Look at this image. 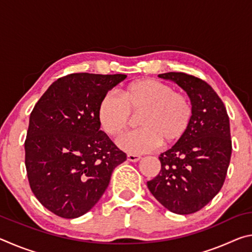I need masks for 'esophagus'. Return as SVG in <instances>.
Listing matches in <instances>:
<instances>
[{
	"instance_id": "esophagus-1",
	"label": "esophagus",
	"mask_w": 252,
	"mask_h": 252,
	"mask_svg": "<svg viewBox=\"0 0 252 252\" xmlns=\"http://www.w3.org/2000/svg\"><path fill=\"white\" fill-rule=\"evenodd\" d=\"M126 159H127V161H130V162H138L140 159H141V157L138 156V155H132V153H130V155H127Z\"/></svg>"
}]
</instances>
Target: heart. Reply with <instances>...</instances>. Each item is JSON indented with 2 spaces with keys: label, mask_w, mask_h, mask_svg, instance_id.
Segmentation results:
<instances>
[{
  "label": "heart",
  "mask_w": 252,
  "mask_h": 252,
  "mask_svg": "<svg viewBox=\"0 0 252 252\" xmlns=\"http://www.w3.org/2000/svg\"><path fill=\"white\" fill-rule=\"evenodd\" d=\"M140 112L138 126L141 129L118 140V146L132 155L150 152L161 143L171 146L180 141L189 130L193 109L190 100L174 92L169 84L142 79L123 89L121 96L112 92L104 94L97 118L106 133L117 136L129 127L131 113Z\"/></svg>",
  "instance_id": "obj_1"
}]
</instances>
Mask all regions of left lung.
<instances>
[{
    "label": "left lung",
    "mask_w": 252,
    "mask_h": 252,
    "mask_svg": "<svg viewBox=\"0 0 252 252\" xmlns=\"http://www.w3.org/2000/svg\"><path fill=\"white\" fill-rule=\"evenodd\" d=\"M158 76L187 93L193 114L185 136L160 155V172L147 185L168 210L190 215L207 206L223 186L232 150L229 117L219 95L203 80L182 72Z\"/></svg>",
    "instance_id": "obj_1"
}]
</instances>
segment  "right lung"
<instances>
[{"label":"right lung","instance_id":"1","mask_svg":"<svg viewBox=\"0 0 252 252\" xmlns=\"http://www.w3.org/2000/svg\"><path fill=\"white\" fill-rule=\"evenodd\" d=\"M126 74L73 73L50 85L34 106L25 140L32 192L48 210L66 219L95 206L111 174L126 160L103 131L97 108Z\"/></svg>","mask_w":252,"mask_h":252}]
</instances>
